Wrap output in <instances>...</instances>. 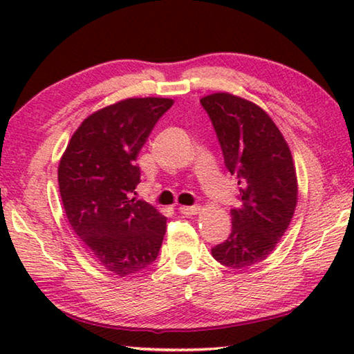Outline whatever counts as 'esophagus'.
Wrapping results in <instances>:
<instances>
[{"label":"esophagus","mask_w":354,"mask_h":354,"mask_svg":"<svg viewBox=\"0 0 354 354\" xmlns=\"http://www.w3.org/2000/svg\"><path fill=\"white\" fill-rule=\"evenodd\" d=\"M178 211L184 215H196L201 211V207L200 206H179Z\"/></svg>","instance_id":"esophagus-1"}]
</instances>
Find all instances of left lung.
Returning <instances> with one entry per match:
<instances>
[{
	"label": "left lung",
	"mask_w": 354,
	"mask_h": 354,
	"mask_svg": "<svg viewBox=\"0 0 354 354\" xmlns=\"http://www.w3.org/2000/svg\"><path fill=\"white\" fill-rule=\"evenodd\" d=\"M200 103L217 133L226 169L239 179L242 201L231 209L230 237L212 248V256L231 268L253 267L274 250L295 212L292 153L270 115L253 101L218 92Z\"/></svg>",
	"instance_id": "left-lung-1"
}]
</instances>
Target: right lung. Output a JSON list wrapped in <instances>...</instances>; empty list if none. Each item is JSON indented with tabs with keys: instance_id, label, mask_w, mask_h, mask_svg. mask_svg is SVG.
Instances as JSON below:
<instances>
[{
	"instance_id": "right-lung-1",
	"label": "right lung",
	"mask_w": 354,
	"mask_h": 354,
	"mask_svg": "<svg viewBox=\"0 0 354 354\" xmlns=\"http://www.w3.org/2000/svg\"><path fill=\"white\" fill-rule=\"evenodd\" d=\"M171 98H127L93 112L71 136L57 169L68 223L106 270L129 277L159 254L167 218L136 198L142 147Z\"/></svg>"
}]
</instances>
